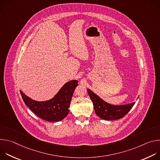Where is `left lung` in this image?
<instances>
[{"label":"left lung","instance_id":"1","mask_svg":"<svg viewBox=\"0 0 160 160\" xmlns=\"http://www.w3.org/2000/svg\"><path fill=\"white\" fill-rule=\"evenodd\" d=\"M90 98L92 100L96 115L106 120H115L125 116L132 109L135 102L124 105H112L105 102L90 89H87Z\"/></svg>","mask_w":160,"mask_h":160}]
</instances>
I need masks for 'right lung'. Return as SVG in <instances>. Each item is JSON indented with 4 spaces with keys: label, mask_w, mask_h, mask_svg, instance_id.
I'll use <instances>...</instances> for the list:
<instances>
[{
    "label": "right lung",
    "mask_w": 160,
    "mask_h": 160,
    "mask_svg": "<svg viewBox=\"0 0 160 160\" xmlns=\"http://www.w3.org/2000/svg\"><path fill=\"white\" fill-rule=\"evenodd\" d=\"M77 80L66 83L54 97L45 101H37L26 96L20 90L25 104L39 118L48 122H59L69 113V108L75 88Z\"/></svg>",
    "instance_id": "obj_1"
}]
</instances>
